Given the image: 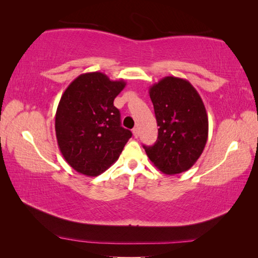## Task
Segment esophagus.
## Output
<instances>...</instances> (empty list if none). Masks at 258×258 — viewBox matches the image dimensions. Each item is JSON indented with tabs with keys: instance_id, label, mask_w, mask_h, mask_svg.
Instances as JSON below:
<instances>
[{
	"instance_id": "esophagus-1",
	"label": "esophagus",
	"mask_w": 258,
	"mask_h": 258,
	"mask_svg": "<svg viewBox=\"0 0 258 258\" xmlns=\"http://www.w3.org/2000/svg\"><path fill=\"white\" fill-rule=\"evenodd\" d=\"M133 134H134V137H135V138H138V137H139V129L138 128H134L133 129Z\"/></svg>"
}]
</instances>
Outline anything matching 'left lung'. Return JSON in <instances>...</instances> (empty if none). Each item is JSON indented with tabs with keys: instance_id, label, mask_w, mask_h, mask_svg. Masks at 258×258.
<instances>
[{
	"instance_id": "obj_1",
	"label": "left lung",
	"mask_w": 258,
	"mask_h": 258,
	"mask_svg": "<svg viewBox=\"0 0 258 258\" xmlns=\"http://www.w3.org/2000/svg\"><path fill=\"white\" fill-rule=\"evenodd\" d=\"M156 113L158 140L144 146L148 158L165 174L185 172L201 156L209 118L201 96L186 79L167 76L149 88Z\"/></svg>"
}]
</instances>
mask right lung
Returning a JSON list of instances; mask_svg holds the SVG:
<instances>
[{
    "instance_id": "add662e5",
    "label": "right lung",
    "mask_w": 258,
    "mask_h": 258,
    "mask_svg": "<svg viewBox=\"0 0 258 258\" xmlns=\"http://www.w3.org/2000/svg\"><path fill=\"white\" fill-rule=\"evenodd\" d=\"M125 87L100 72L79 75L61 95L55 131L62 157L77 172L97 176L117 161L131 131L121 127L113 100Z\"/></svg>"
}]
</instances>
